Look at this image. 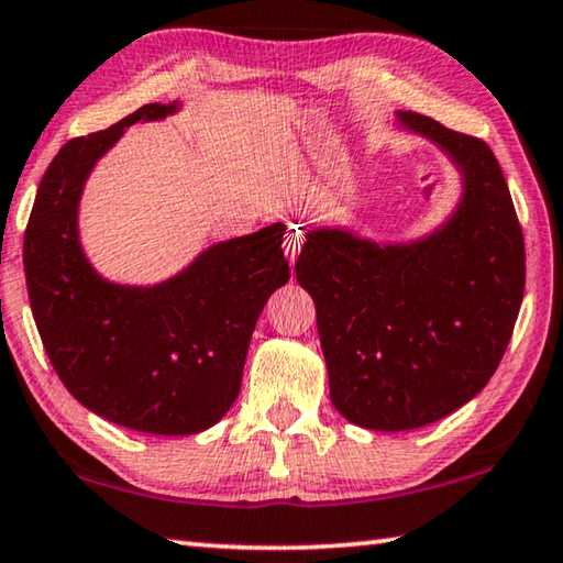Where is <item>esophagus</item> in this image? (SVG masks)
Listing matches in <instances>:
<instances>
[{
	"mask_svg": "<svg viewBox=\"0 0 563 563\" xmlns=\"http://www.w3.org/2000/svg\"><path fill=\"white\" fill-rule=\"evenodd\" d=\"M301 244H303V236H301L299 229H289L287 239H284V252H287L289 262L297 260V254L301 252Z\"/></svg>",
	"mask_w": 563,
	"mask_h": 563,
	"instance_id": "obj_1",
	"label": "esophagus"
}]
</instances>
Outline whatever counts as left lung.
I'll return each mask as SVG.
<instances>
[{
	"mask_svg": "<svg viewBox=\"0 0 563 563\" xmlns=\"http://www.w3.org/2000/svg\"><path fill=\"white\" fill-rule=\"evenodd\" d=\"M399 122L462 167L454 219L409 246L319 229L294 264L317 307L331 404L376 431L427 427L474 399L511 342L527 284L523 232L489 144L419 112Z\"/></svg>",
	"mask_w": 563,
	"mask_h": 563,
	"instance_id": "left-lung-1",
	"label": "left lung"
}]
</instances>
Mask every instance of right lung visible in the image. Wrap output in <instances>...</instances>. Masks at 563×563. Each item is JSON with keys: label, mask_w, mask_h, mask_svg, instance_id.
<instances>
[{"label": "right lung", "mask_w": 563, "mask_h": 563, "mask_svg": "<svg viewBox=\"0 0 563 563\" xmlns=\"http://www.w3.org/2000/svg\"><path fill=\"white\" fill-rule=\"evenodd\" d=\"M177 104H144L104 132L62 146L36 189L24 232V276L44 352L67 391L119 427L181 437L224 417L266 299L289 282L287 227L207 249L152 289L119 287L91 269L77 239V201L95 162L140 119Z\"/></svg>", "instance_id": "1"}]
</instances>
